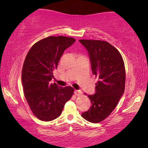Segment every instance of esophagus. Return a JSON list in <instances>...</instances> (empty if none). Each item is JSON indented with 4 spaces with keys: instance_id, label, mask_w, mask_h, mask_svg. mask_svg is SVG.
<instances>
[{
    "instance_id": "esophagus-1",
    "label": "esophagus",
    "mask_w": 148,
    "mask_h": 148,
    "mask_svg": "<svg viewBox=\"0 0 148 148\" xmlns=\"http://www.w3.org/2000/svg\"><path fill=\"white\" fill-rule=\"evenodd\" d=\"M82 90H75V94L76 96H80V95H82Z\"/></svg>"
}]
</instances>
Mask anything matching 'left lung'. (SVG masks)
<instances>
[{
    "instance_id": "8db88e82",
    "label": "left lung",
    "mask_w": 148,
    "mask_h": 148,
    "mask_svg": "<svg viewBox=\"0 0 148 148\" xmlns=\"http://www.w3.org/2000/svg\"><path fill=\"white\" fill-rule=\"evenodd\" d=\"M79 41L88 52L92 73L99 79L95 94L88 95L92 106L82 116L88 121L98 123L111 114L124 93V61L118 50L108 42L94 40Z\"/></svg>"
}]
</instances>
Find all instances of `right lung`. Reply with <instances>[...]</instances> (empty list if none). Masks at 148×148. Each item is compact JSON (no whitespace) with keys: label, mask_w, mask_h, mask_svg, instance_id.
Instances as JSON below:
<instances>
[{"label":"right lung","mask_w":148,"mask_h":148,"mask_svg":"<svg viewBox=\"0 0 148 148\" xmlns=\"http://www.w3.org/2000/svg\"><path fill=\"white\" fill-rule=\"evenodd\" d=\"M75 42L73 38L49 36L34 44L26 56L21 74L23 90L30 109L40 120L58 118L73 94L72 87L49 82L64 50Z\"/></svg>","instance_id":"right-lung-1"}]
</instances>
